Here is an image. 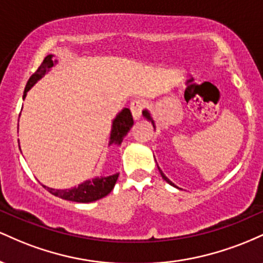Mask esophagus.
Listing matches in <instances>:
<instances>
[{
	"instance_id": "1",
	"label": "esophagus",
	"mask_w": 263,
	"mask_h": 263,
	"mask_svg": "<svg viewBox=\"0 0 263 263\" xmlns=\"http://www.w3.org/2000/svg\"><path fill=\"white\" fill-rule=\"evenodd\" d=\"M129 108H131L132 116H134L135 120H138L142 116V111L144 108V102L142 100H134L129 105Z\"/></svg>"
}]
</instances>
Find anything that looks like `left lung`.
<instances>
[{"label":"left lung","instance_id":"1","mask_svg":"<svg viewBox=\"0 0 263 263\" xmlns=\"http://www.w3.org/2000/svg\"><path fill=\"white\" fill-rule=\"evenodd\" d=\"M143 116H144V117H146V119H147V120H148V121H151V122H152V123H153V127H155V122H153L152 117H151V115H149V112H148V111H147V110H144V111H143ZM158 170H159V168H158ZM159 173H161V176H162V178H163V179H164V180H165V182H167V183H170V184H171V185L176 186V185H174V184H173V183H172V182H171V180H170V179H168V178H167V177H165V176H164V174H163V172H162L161 170H159Z\"/></svg>","mask_w":263,"mask_h":263}]
</instances>
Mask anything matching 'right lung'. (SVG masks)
Listing matches in <instances>:
<instances>
[{
    "mask_svg": "<svg viewBox=\"0 0 263 263\" xmlns=\"http://www.w3.org/2000/svg\"><path fill=\"white\" fill-rule=\"evenodd\" d=\"M53 55H47L44 58L42 64L39 65L34 74L29 78V80L27 81V85L25 89V93H23V99L26 98L27 91H28L31 87L34 85L37 81L41 79L43 75L49 70L50 68L54 65ZM134 125V117H132L131 111L128 108H123V110L116 116V119L114 120L112 122V129H111V136H110V144H121L129 128ZM117 178H119V173L114 174V176L108 177H100L95 178V179L86 180V182L79 184L78 186H74V188L70 189H53L48 188V186L43 185L50 194L55 195V197L65 199V200H71L77 201V203H91V201L98 200V199H101L106 197L108 193L114 189L115 184H116Z\"/></svg>",
    "mask_w": 263,
    "mask_h": 263,
    "instance_id": "right-lung-1",
    "label": "right lung"
}]
</instances>
